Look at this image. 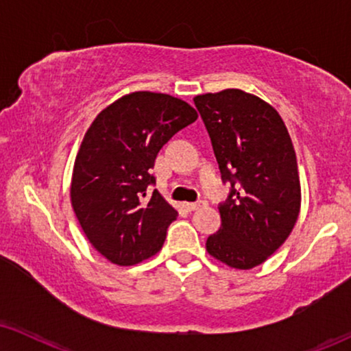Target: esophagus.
I'll list each match as a JSON object with an SVG mask.
<instances>
[{
	"mask_svg": "<svg viewBox=\"0 0 351 351\" xmlns=\"http://www.w3.org/2000/svg\"><path fill=\"white\" fill-rule=\"evenodd\" d=\"M206 204H208V203H206L204 199H199V201H196V203H184L182 206H184L186 210H198L201 208H204Z\"/></svg>",
	"mask_w": 351,
	"mask_h": 351,
	"instance_id": "obj_1",
	"label": "esophagus"
}]
</instances>
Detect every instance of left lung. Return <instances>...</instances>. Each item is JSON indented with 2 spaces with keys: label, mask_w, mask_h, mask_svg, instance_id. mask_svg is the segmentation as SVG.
I'll use <instances>...</instances> for the list:
<instances>
[{
  "label": "left lung",
  "mask_w": 351,
  "mask_h": 351,
  "mask_svg": "<svg viewBox=\"0 0 351 351\" xmlns=\"http://www.w3.org/2000/svg\"><path fill=\"white\" fill-rule=\"evenodd\" d=\"M228 198L206 249L228 267L261 265L286 241L300 213V180L289 132L271 105L241 89L196 95Z\"/></svg>",
  "instance_id": "8db88e82"
}]
</instances>
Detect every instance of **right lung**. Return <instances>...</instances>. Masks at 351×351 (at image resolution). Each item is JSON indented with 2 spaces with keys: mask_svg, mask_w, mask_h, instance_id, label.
<instances>
[{
  "mask_svg": "<svg viewBox=\"0 0 351 351\" xmlns=\"http://www.w3.org/2000/svg\"><path fill=\"white\" fill-rule=\"evenodd\" d=\"M198 113L169 94L123 95L84 134L71 177V206L95 251L128 267L155 256L177 210L148 185L162 145Z\"/></svg>",
  "mask_w": 351,
  "mask_h": 351,
  "instance_id": "right-lung-1",
  "label": "right lung"
}]
</instances>
